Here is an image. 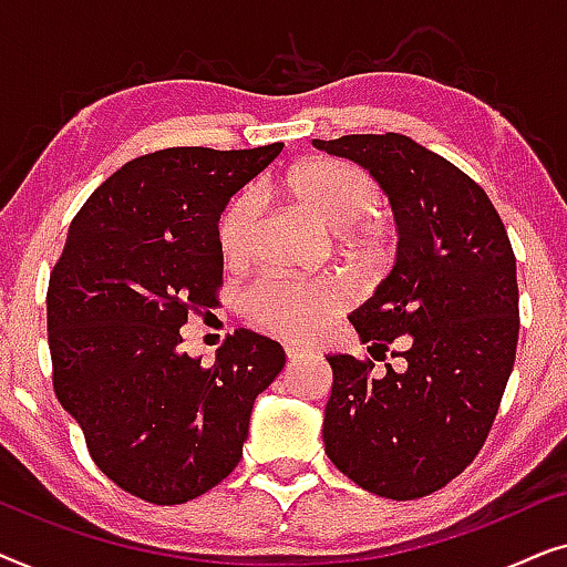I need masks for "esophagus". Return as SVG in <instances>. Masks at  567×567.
<instances>
[{"label":"esophagus","instance_id":"34e87169","mask_svg":"<svg viewBox=\"0 0 567 567\" xmlns=\"http://www.w3.org/2000/svg\"><path fill=\"white\" fill-rule=\"evenodd\" d=\"M305 351H299V348H293V346H286V359L289 361H299V359H305Z\"/></svg>","mask_w":567,"mask_h":567}]
</instances>
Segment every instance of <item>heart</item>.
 <instances>
[{
    "mask_svg": "<svg viewBox=\"0 0 567 567\" xmlns=\"http://www.w3.org/2000/svg\"><path fill=\"white\" fill-rule=\"evenodd\" d=\"M284 193L299 212L312 216L324 229L338 231L340 247L353 258H377L390 239L382 216L371 214L377 185L369 173L348 162L312 157L299 162L284 177ZM258 237V200L250 190L237 193L216 219V247L227 268L252 258ZM340 293L330 281L297 284L286 278H260L247 291L245 312L270 332L307 340L324 317L338 309Z\"/></svg>",
    "mask_w": 567,
    "mask_h": 567,
    "instance_id": "obj_1",
    "label": "heart"
}]
</instances>
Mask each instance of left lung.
Listing matches in <instances>:
<instances>
[{"mask_svg": "<svg viewBox=\"0 0 567 567\" xmlns=\"http://www.w3.org/2000/svg\"><path fill=\"white\" fill-rule=\"evenodd\" d=\"M317 150L359 162L390 196L398 260L351 315L361 343L399 369L328 355L324 454L363 491L436 493L483 449L516 361L518 284L508 231L487 193L402 134H351Z\"/></svg>", "mask_w": 567, "mask_h": 567, "instance_id": "8db88e82", "label": "left lung"}]
</instances>
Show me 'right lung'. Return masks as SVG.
I'll return each mask as SVG.
<instances>
[{
	"label": "right lung",
	"instance_id": "add662e5",
	"mask_svg": "<svg viewBox=\"0 0 567 567\" xmlns=\"http://www.w3.org/2000/svg\"><path fill=\"white\" fill-rule=\"evenodd\" d=\"M281 150L173 146L126 162L76 212L51 270L53 392L100 472L146 503L219 485L286 363L276 340L245 328L212 367L181 348L188 317L219 305L221 208Z\"/></svg>",
	"mask_w": 567,
	"mask_h": 567
}]
</instances>
